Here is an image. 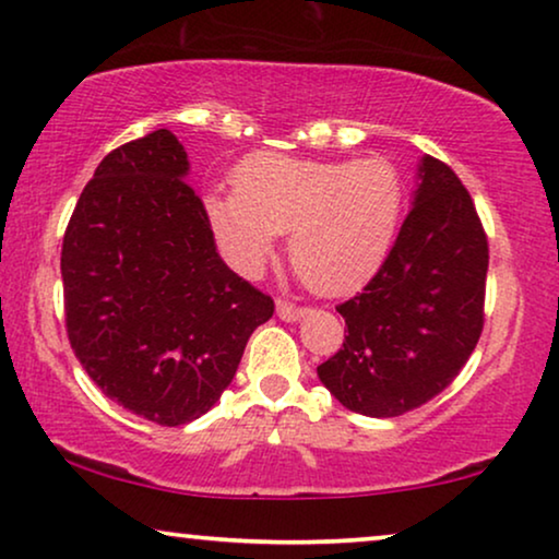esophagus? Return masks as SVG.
Returning a JSON list of instances; mask_svg holds the SVG:
<instances>
[{
	"label": "esophagus",
	"mask_w": 559,
	"mask_h": 559,
	"mask_svg": "<svg viewBox=\"0 0 559 559\" xmlns=\"http://www.w3.org/2000/svg\"><path fill=\"white\" fill-rule=\"evenodd\" d=\"M277 316L282 320H287V323H293V320H300L305 316V308L287 302V300H277Z\"/></svg>",
	"instance_id": "1"
}]
</instances>
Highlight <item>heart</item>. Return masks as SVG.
<instances>
[{
  "label": "heart",
  "mask_w": 559,
  "mask_h": 559,
  "mask_svg": "<svg viewBox=\"0 0 559 559\" xmlns=\"http://www.w3.org/2000/svg\"><path fill=\"white\" fill-rule=\"evenodd\" d=\"M404 211V180L386 157L323 163L259 152L234 173V195L209 198L218 239L257 272L289 234V262L318 295H348L386 262Z\"/></svg>",
  "instance_id": "1"
}]
</instances>
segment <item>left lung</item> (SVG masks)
<instances>
[{"label":"left lung","instance_id":"left-lung-1","mask_svg":"<svg viewBox=\"0 0 559 559\" xmlns=\"http://www.w3.org/2000/svg\"><path fill=\"white\" fill-rule=\"evenodd\" d=\"M412 211L364 293L341 302L348 335L318 377L343 407L400 417L450 386L484 331L488 239L461 178L430 155Z\"/></svg>","mask_w":559,"mask_h":559}]
</instances>
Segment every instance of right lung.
Returning a JSON list of instances; mask_svg holds the SVG:
<instances>
[{
    "label": "right lung",
    "instance_id": "add662e5",
    "mask_svg": "<svg viewBox=\"0 0 559 559\" xmlns=\"http://www.w3.org/2000/svg\"><path fill=\"white\" fill-rule=\"evenodd\" d=\"M178 136L111 150L83 188L60 251L66 331L94 384L150 423L205 415L274 300L228 270L186 182Z\"/></svg>",
    "mask_w": 559,
    "mask_h": 559
}]
</instances>
